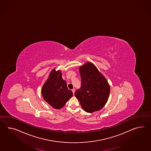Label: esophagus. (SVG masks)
I'll return each instance as SVG.
<instances>
[{"label":"esophagus","mask_w":151,"mask_h":151,"mask_svg":"<svg viewBox=\"0 0 151 151\" xmlns=\"http://www.w3.org/2000/svg\"><path fill=\"white\" fill-rule=\"evenodd\" d=\"M72 92L73 93V94H74L75 92V89H72Z\"/></svg>","instance_id":"esophagus-1"}]
</instances>
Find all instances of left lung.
<instances>
[{
  "mask_svg": "<svg viewBox=\"0 0 151 151\" xmlns=\"http://www.w3.org/2000/svg\"><path fill=\"white\" fill-rule=\"evenodd\" d=\"M79 71L81 86L75 96L86 112L92 113L101 110L107 103L110 91L106 78L91 62L80 66Z\"/></svg>",
  "mask_w": 151,
  "mask_h": 151,
  "instance_id": "8db88e82",
  "label": "left lung"
}]
</instances>
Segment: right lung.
I'll list each match as a JSON object with an SVG mask.
<instances>
[{"label":"right lung","instance_id":"obj_1","mask_svg":"<svg viewBox=\"0 0 151 151\" xmlns=\"http://www.w3.org/2000/svg\"><path fill=\"white\" fill-rule=\"evenodd\" d=\"M41 92L45 100L55 109L64 106L73 95L72 91L68 88L66 82L63 79L61 71H55V69L50 73Z\"/></svg>","mask_w":151,"mask_h":151}]
</instances>
